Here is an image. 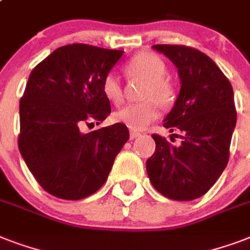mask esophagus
Masks as SVG:
<instances>
[{"label": "esophagus", "instance_id": "esophagus-1", "mask_svg": "<svg viewBox=\"0 0 250 250\" xmlns=\"http://www.w3.org/2000/svg\"><path fill=\"white\" fill-rule=\"evenodd\" d=\"M139 136H141L140 132H136V131H131V132H129V139H131V140H133V139H137Z\"/></svg>", "mask_w": 250, "mask_h": 250}]
</instances>
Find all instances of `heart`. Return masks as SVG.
I'll use <instances>...</instances> for the list:
<instances>
[{
    "instance_id": "1",
    "label": "heart",
    "mask_w": 250,
    "mask_h": 250,
    "mask_svg": "<svg viewBox=\"0 0 250 250\" xmlns=\"http://www.w3.org/2000/svg\"><path fill=\"white\" fill-rule=\"evenodd\" d=\"M125 71L131 79L144 80L141 98L145 101L123 106L114 114V119L131 129H143L160 115L161 106H171L176 100V88L166 78L165 61L154 53H137L125 63ZM102 93L110 102L119 104L123 100V88L117 76L107 74L102 79Z\"/></svg>"
}]
</instances>
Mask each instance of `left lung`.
Here are the masks:
<instances>
[{"label": "left lung", "mask_w": 250, "mask_h": 250, "mask_svg": "<svg viewBox=\"0 0 250 250\" xmlns=\"http://www.w3.org/2000/svg\"><path fill=\"white\" fill-rule=\"evenodd\" d=\"M176 66L182 82L164 127L179 129L182 144L153 133L156 152L146 161L153 187L176 201H192L214 186L229 164L236 125L233 90L210 57L184 45H153Z\"/></svg>", "instance_id": "8db88e82"}]
</instances>
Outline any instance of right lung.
<instances>
[{
    "label": "right lung",
    "instance_id": "1",
    "mask_svg": "<svg viewBox=\"0 0 250 250\" xmlns=\"http://www.w3.org/2000/svg\"><path fill=\"white\" fill-rule=\"evenodd\" d=\"M123 50L70 44L33 68L19 104L18 146L41 188L62 200L97 192L129 139L122 123L83 133L111 113L102 79Z\"/></svg>",
    "mask_w": 250,
    "mask_h": 250
}]
</instances>
